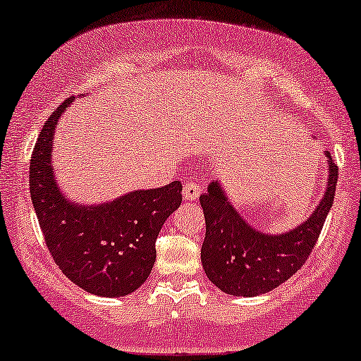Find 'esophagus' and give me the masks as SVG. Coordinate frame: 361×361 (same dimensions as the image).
I'll list each match as a JSON object with an SVG mask.
<instances>
[{"mask_svg": "<svg viewBox=\"0 0 361 361\" xmlns=\"http://www.w3.org/2000/svg\"><path fill=\"white\" fill-rule=\"evenodd\" d=\"M201 194V184L195 180H185L184 182V199L188 201H195Z\"/></svg>", "mask_w": 361, "mask_h": 361, "instance_id": "esophagus-1", "label": "esophagus"}]
</instances>
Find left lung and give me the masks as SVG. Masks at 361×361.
Masks as SVG:
<instances>
[{
  "label": "left lung",
  "instance_id": "left-lung-1",
  "mask_svg": "<svg viewBox=\"0 0 361 361\" xmlns=\"http://www.w3.org/2000/svg\"><path fill=\"white\" fill-rule=\"evenodd\" d=\"M328 189L306 222L279 235L262 234L231 206L219 182H212L199 197L206 217L201 259L207 278L233 296H257L286 281L301 269L317 244L333 206L338 166L330 152Z\"/></svg>",
  "mask_w": 361,
  "mask_h": 361
}]
</instances>
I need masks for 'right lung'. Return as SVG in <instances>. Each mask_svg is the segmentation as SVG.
I'll return each mask as SVG.
<instances>
[{
	"mask_svg": "<svg viewBox=\"0 0 361 361\" xmlns=\"http://www.w3.org/2000/svg\"><path fill=\"white\" fill-rule=\"evenodd\" d=\"M72 100L58 106L39 132L30 162L31 202L48 251L70 281L93 295L126 296L149 278L159 231L180 206L182 184L135 190L95 207L66 201L53 179L51 142Z\"/></svg>",
	"mask_w": 361,
	"mask_h": 361,
	"instance_id": "1",
	"label": "right lung"
}]
</instances>
